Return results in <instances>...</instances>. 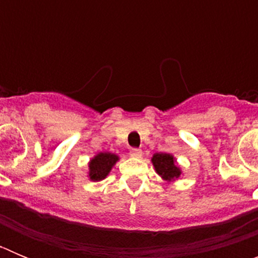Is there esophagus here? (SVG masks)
<instances>
[{
	"label": "esophagus",
	"mask_w": 258,
	"mask_h": 258,
	"mask_svg": "<svg viewBox=\"0 0 258 258\" xmlns=\"http://www.w3.org/2000/svg\"><path fill=\"white\" fill-rule=\"evenodd\" d=\"M129 154H131V156H133V157H141V156H142V150H141V149H132Z\"/></svg>",
	"instance_id": "obj_1"
}]
</instances>
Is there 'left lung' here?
Instances as JSON below:
<instances>
[{
  "label": "left lung",
  "instance_id": "8db88e82",
  "mask_svg": "<svg viewBox=\"0 0 258 258\" xmlns=\"http://www.w3.org/2000/svg\"><path fill=\"white\" fill-rule=\"evenodd\" d=\"M152 164H154L155 169L159 174L163 177L164 179H174L178 178L181 172L175 166L174 159H173L172 155L164 154V152H159V154H155L152 156Z\"/></svg>",
  "mask_w": 258,
  "mask_h": 258
}]
</instances>
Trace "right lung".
<instances>
[{"instance_id": "obj_1", "label": "right lung", "mask_w": 258, "mask_h": 258, "mask_svg": "<svg viewBox=\"0 0 258 258\" xmlns=\"http://www.w3.org/2000/svg\"><path fill=\"white\" fill-rule=\"evenodd\" d=\"M118 160V157L113 154H108V152H101L90 161L89 168H90V179L93 181H101V179L106 178V175L108 174L113 164Z\"/></svg>"}]
</instances>
